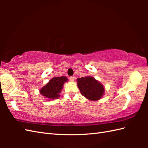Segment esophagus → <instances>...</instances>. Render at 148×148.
Returning <instances> with one entry per match:
<instances>
[{"instance_id": "obj_1", "label": "esophagus", "mask_w": 148, "mask_h": 148, "mask_svg": "<svg viewBox=\"0 0 148 148\" xmlns=\"http://www.w3.org/2000/svg\"><path fill=\"white\" fill-rule=\"evenodd\" d=\"M69 79H70L71 81H74L75 79V76H70L69 77Z\"/></svg>"}]
</instances>
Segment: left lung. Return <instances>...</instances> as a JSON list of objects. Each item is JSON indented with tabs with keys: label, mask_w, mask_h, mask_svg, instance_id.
Listing matches in <instances>:
<instances>
[{
	"label": "left lung",
	"mask_w": 148,
	"mask_h": 148,
	"mask_svg": "<svg viewBox=\"0 0 148 148\" xmlns=\"http://www.w3.org/2000/svg\"><path fill=\"white\" fill-rule=\"evenodd\" d=\"M77 86L81 91L82 95L91 100H97L101 99L104 88L102 84L94 77L86 76L78 78Z\"/></svg>",
	"instance_id": "left-lung-1"
}]
</instances>
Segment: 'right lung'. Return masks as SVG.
Segmentation results:
<instances>
[{
	"mask_svg": "<svg viewBox=\"0 0 148 148\" xmlns=\"http://www.w3.org/2000/svg\"><path fill=\"white\" fill-rule=\"evenodd\" d=\"M67 80V78L65 76L53 77L40 90V93L46 98L57 99L60 97L59 93L61 92L64 83Z\"/></svg>",
	"mask_w": 148,
	"mask_h": 148,
	"instance_id": "obj_1",
	"label": "right lung"
}]
</instances>
